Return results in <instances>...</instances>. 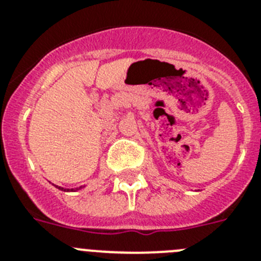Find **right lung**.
<instances>
[{
  "mask_svg": "<svg viewBox=\"0 0 261 261\" xmlns=\"http://www.w3.org/2000/svg\"><path fill=\"white\" fill-rule=\"evenodd\" d=\"M56 188H59L60 191H66V192H68V191H78V190H81L82 187H80V188H75V190H73V188H71V190H66V188H62V187H59V186H56Z\"/></svg>",
  "mask_w": 261,
  "mask_h": 261,
  "instance_id": "right-lung-1",
  "label": "right lung"
}]
</instances>
